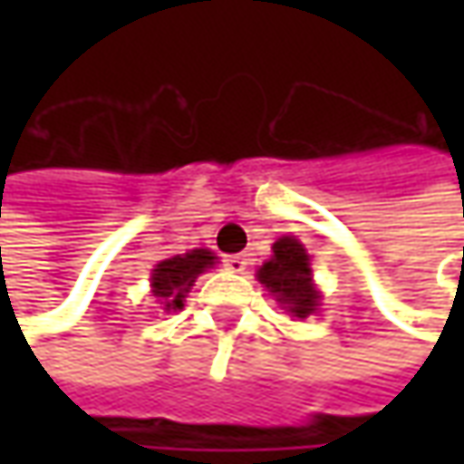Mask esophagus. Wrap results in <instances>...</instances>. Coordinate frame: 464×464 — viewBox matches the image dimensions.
<instances>
[{
  "label": "esophagus",
  "instance_id": "obj_1",
  "mask_svg": "<svg viewBox=\"0 0 464 464\" xmlns=\"http://www.w3.org/2000/svg\"><path fill=\"white\" fill-rule=\"evenodd\" d=\"M224 266H227L232 274H242V271L247 268V256H242V253H237V256H227V258H224Z\"/></svg>",
  "mask_w": 464,
  "mask_h": 464
}]
</instances>
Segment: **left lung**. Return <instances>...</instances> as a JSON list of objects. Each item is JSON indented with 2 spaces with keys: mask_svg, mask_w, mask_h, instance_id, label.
I'll return each mask as SVG.
<instances>
[{
  "mask_svg": "<svg viewBox=\"0 0 464 464\" xmlns=\"http://www.w3.org/2000/svg\"><path fill=\"white\" fill-rule=\"evenodd\" d=\"M258 278L295 317L304 320L307 314L317 310V292L312 286L310 258L295 237H281L274 242V258L263 263Z\"/></svg>",
  "mask_w": 464,
  "mask_h": 464,
  "instance_id": "left-lung-1",
  "label": "left lung"
}]
</instances>
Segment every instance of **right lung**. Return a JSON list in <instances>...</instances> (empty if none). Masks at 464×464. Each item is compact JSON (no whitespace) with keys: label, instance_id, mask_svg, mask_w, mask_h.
<instances>
[{"label":"right lung","instance_id":"1","mask_svg":"<svg viewBox=\"0 0 464 464\" xmlns=\"http://www.w3.org/2000/svg\"><path fill=\"white\" fill-rule=\"evenodd\" d=\"M214 263L208 250H190L186 256L162 260L152 274V292L165 310H180L188 289L193 286L196 276Z\"/></svg>","mask_w":464,"mask_h":464}]
</instances>
